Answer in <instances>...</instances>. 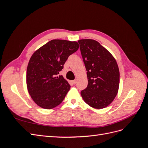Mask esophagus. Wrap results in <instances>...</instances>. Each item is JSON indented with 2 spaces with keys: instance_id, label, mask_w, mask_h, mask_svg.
Instances as JSON below:
<instances>
[{
  "instance_id": "34e87169",
  "label": "esophagus",
  "mask_w": 148,
  "mask_h": 148,
  "mask_svg": "<svg viewBox=\"0 0 148 148\" xmlns=\"http://www.w3.org/2000/svg\"><path fill=\"white\" fill-rule=\"evenodd\" d=\"M71 83H72V84H75L76 83H77V80H73L72 82H71Z\"/></svg>"
}]
</instances>
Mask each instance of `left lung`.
<instances>
[{"label":"left lung","instance_id":"obj_1","mask_svg":"<svg viewBox=\"0 0 148 148\" xmlns=\"http://www.w3.org/2000/svg\"><path fill=\"white\" fill-rule=\"evenodd\" d=\"M80 51L88 84L81 91L84 101L93 108L108 106L117 96L120 83L118 65L112 55L93 39H80Z\"/></svg>","mask_w":148,"mask_h":148}]
</instances>
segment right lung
<instances>
[{"mask_svg":"<svg viewBox=\"0 0 148 148\" xmlns=\"http://www.w3.org/2000/svg\"><path fill=\"white\" fill-rule=\"evenodd\" d=\"M76 41L53 39L31 57L26 71L28 91L34 102L43 109L59 106L70 89L63 76L57 77L68 57L77 51Z\"/></svg>","mask_w":148,"mask_h":148,"instance_id":"right-lung-1","label":"right lung"}]
</instances>
